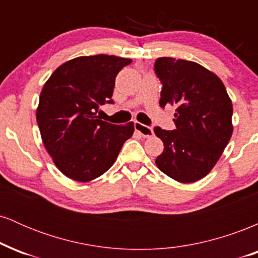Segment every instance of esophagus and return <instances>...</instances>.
Wrapping results in <instances>:
<instances>
[{
  "label": "esophagus",
  "mask_w": 258,
  "mask_h": 258,
  "mask_svg": "<svg viewBox=\"0 0 258 258\" xmlns=\"http://www.w3.org/2000/svg\"><path fill=\"white\" fill-rule=\"evenodd\" d=\"M135 130H136V131H137V132L141 133V135L143 136L144 138L152 137L153 133H154L153 127H149V126L143 125V123L138 122V121H136V122H135Z\"/></svg>",
  "instance_id": "1"
}]
</instances>
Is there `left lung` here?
Segmentation results:
<instances>
[{
	"label": "left lung",
	"instance_id": "left-lung-1",
	"mask_svg": "<svg viewBox=\"0 0 258 258\" xmlns=\"http://www.w3.org/2000/svg\"><path fill=\"white\" fill-rule=\"evenodd\" d=\"M154 70L162 84L160 106H177L176 130L154 128L164 142L155 164L177 182H197L214 168L232 137V100L221 79L194 61L162 57Z\"/></svg>",
	"mask_w": 258,
	"mask_h": 258
}]
</instances>
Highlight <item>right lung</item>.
Returning a JSON list of instances; mask_svg holds the SVG:
<instances>
[{"mask_svg":"<svg viewBox=\"0 0 258 258\" xmlns=\"http://www.w3.org/2000/svg\"><path fill=\"white\" fill-rule=\"evenodd\" d=\"M131 59L78 57L54 70L41 91L36 120L41 138L64 176L78 182L98 178L112 166L132 137L133 122L112 125L96 116L111 99L115 79Z\"/></svg>","mask_w":258,"mask_h":258,"instance_id":"add662e5","label":"right lung"}]
</instances>
